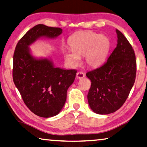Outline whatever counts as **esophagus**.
Returning <instances> with one entry per match:
<instances>
[{"mask_svg":"<svg viewBox=\"0 0 147 147\" xmlns=\"http://www.w3.org/2000/svg\"><path fill=\"white\" fill-rule=\"evenodd\" d=\"M76 78H84V76H85V74L82 73V72H78L77 73H76Z\"/></svg>","mask_w":147,"mask_h":147,"instance_id":"obj_1","label":"esophagus"}]
</instances>
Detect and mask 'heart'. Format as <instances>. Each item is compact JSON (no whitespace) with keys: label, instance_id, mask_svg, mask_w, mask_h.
Returning a JSON list of instances; mask_svg holds the SVG:
<instances>
[{"label":"heart","instance_id":"b5f03b06","mask_svg":"<svg viewBox=\"0 0 147 147\" xmlns=\"http://www.w3.org/2000/svg\"><path fill=\"white\" fill-rule=\"evenodd\" d=\"M71 49L63 51V56L70 67L79 65L80 57L90 68H98L106 62L111 47L110 39L107 36L94 32L83 31L71 37L69 40Z\"/></svg>","mask_w":147,"mask_h":147}]
</instances>
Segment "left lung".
I'll use <instances>...</instances> for the list:
<instances>
[{
	"label": "left lung",
	"instance_id": "8db88e82",
	"mask_svg": "<svg viewBox=\"0 0 147 147\" xmlns=\"http://www.w3.org/2000/svg\"><path fill=\"white\" fill-rule=\"evenodd\" d=\"M117 46L102 66L88 72L91 80L88 102L96 113L106 115L123 106L136 77L137 63L134 50L122 33L116 30Z\"/></svg>",
	"mask_w": 147,
	"mask_h": 147
}]
</instances>
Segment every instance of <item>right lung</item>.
I'll return each instance as SVG.
<instances>
[{"label":"right lung","instance_id":"1","mask_svg":"<svg viewBox=\"0 0 147 147\" xmlns=\"http://www.w3.org/2000/svg\"><path fill=\"white\" fill-rule=\"evenodd\" d=\"M59 28L35 26L17 43L13 57V80L24 102L34 114L51 117L59 113L76 71L55 67L51 59L32 55L30 45L40 38H57Z\"/></svg>","mask_w":147,"mask_h":147}]
</instances>
